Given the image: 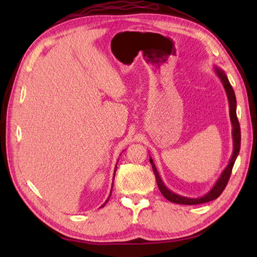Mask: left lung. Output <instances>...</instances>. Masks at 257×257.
<instances>
[{
	"label": "left lung",
	"mask_w": 257,
	"mask_h": 257,
	"mask_svg": "<svg viewBox=\"0 0 257 257\" xmlns=\"http://www.w3.org/2000/svg\"><path fill=\"white\" fill-rule=\"evenodd\" d=\"M216 74L219 75L220 79L222 80L223 86L226 90L227 94V98H228V103H230V116H231V121L233 124V143H234V151H233V156L230 160V163H228L227 167L225 168V170L223 171L222 176L220 177V179L217 180V182L215 183L214 187L210 191L209 193L205 194L202 198H198V199H191V198H184V196L178 195L176 193L171 192L170 190L166 188V185L163 184L162 180L158 173L156 166L154 163V160L150 159V163L152 165V170L155 172L156 176V180H157V184L158 188H159L160 192L162 193V195L165 196L167 200H169L170 202H173V203H179V204H185V205H192V204H202V203H206V202H210L219 198V196L222 194L223 191H224L226 184L230 180L231 173H232V169L234 166V162H235L236 158L238 156L239 152V148H241V128H239V122L238 119L236 116V98H235V94H234V90L232 88V86L228 81L225 73L221 70L220 68H215Z\"/></svg>",
	"instance_id": "left-lung-1"
}]
</instances>
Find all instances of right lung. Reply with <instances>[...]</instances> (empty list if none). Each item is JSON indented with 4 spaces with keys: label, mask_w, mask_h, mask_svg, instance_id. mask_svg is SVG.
<instances>
[{
    "label": "right lung",
    "mask_w": 257,
    "mask_h": 257,
    "mask_svg": "<svg viewBox=\"0 0 257 257\" xmlns=\"http://www.w3.org/2000/svg\"><path fill=\"white\" fill-rule=\"evenodd\" d=\"M116 168H117V167H116ZM113 178H114V176H113ZM110 195H111V193H110ZM110 195H109V198H110ZM109 198H108V200H109ZM108 200H107V201H106V202H105V203H103V204H102V205H101V206H105V204H106V203H107V202H108Z\"/></svg>",
    "instance_id": "right-lung-1"
}]
</instances>
